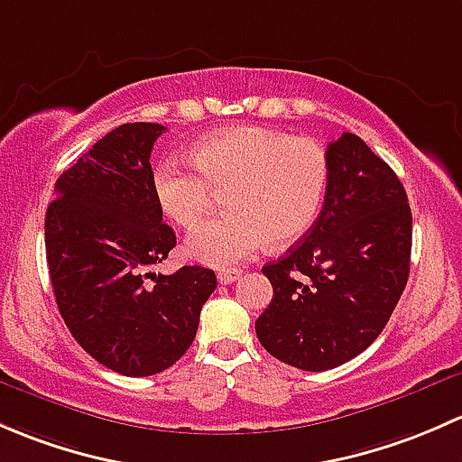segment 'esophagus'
Wrapping results in <instances>:
<instances>
[{
  "label": "esophagus",
  "mask_w": 462,
  "mask_h": 462,
  "mask_svg": "<svg viewBox=\"0 0 462 462\" xmlns=\"http://www.w3.org/2000/svg\"><path fill=\"white\" fill-rule=\"evenodd\" d=\"M242 278V271L240 269H226V271H220L217 273V280H220V284H233L236 280Z\"/></svg>",
  "instance_id": "34e87169"
}]
</instances>
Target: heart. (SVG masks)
<instances>
[{"instance_id": "b5f03b06", "label": "heart", "mask_w": 462, "mask_h": 462, "mask_svg": "<svg viewBox=\"0 0 462 462\" xmlns=\"http://www.w3.org/2000/svg\"><path fill=\"white\" fill-rule=\"evenodd\" d=\"M189 166L169 160L153 173V193L171 222L193 229L226 193L229 216L199 226L187 254L211 266L254 258L269 245H291L313 226L329 184V155L311 137L233 126L202 137ZM203 178L199 179V175Z\"/></svg>"}]
</instances>
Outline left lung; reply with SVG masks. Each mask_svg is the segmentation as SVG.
Segmentation results:
<instances>
[{
  "label": "left lung",
  "instance_id": "left-lung-1",
  "mask_svg": "<svg viewBox=\"0 0 462 462\" xmlns=\"http://www.w3.org/2000/svg\"><path fill=\"white\" fill-rule=\"evenodd\" d=\"M329 184L313 226L263 266L273 298L255 320L273 358L325 372L363 354L401 300L411 208L392 166L354 133L327 146Z\"/></svg>",
  "mask_w": 462,
  "mask_h": 462
}]
</instances>
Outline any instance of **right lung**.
<instances>
[{
	"instance_id": "obj_1",
	"label": "right lung",
	"mask_w": 462,
	"mask_h": 462,
	"mask_svg": "<svg viewBox=\"0 0 462 462\" xmlns=\"http://www.w3.org/2000/svg\"><path fill=\"white\" fill-rule=\"evenodd\" d=\"M164 131L151 122L113 128L60 175L46 208L57 309L87 354L131 378L164 372L187 354L217 284L204 266L149 271L175 246L151 171Z\"/></svg>"
}]
</instances>
